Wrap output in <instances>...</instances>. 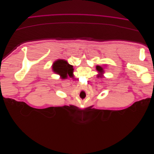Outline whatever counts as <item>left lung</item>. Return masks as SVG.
Here are the masks:
<instances>
[{
	"label": "left lung",
	"instance_id": "obj_1",
	"mask_svg": "<svg viewBox=\"0 0 154 154\" xmlns=\"http://www.w3.org/2000/svg\"><path fill=\"white\" fill-rule=\"evenodd\" d=\"M97 70L100 72V74L98 75V76H102V73L104 72V69L103 68L100 66H97Z\"/></svg>",
	"mask_w": 154,
	"mask_h": 154
}]
</instances>
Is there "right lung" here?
I'll return each instance as SVG.
<instances>
[{"instance_id":"1","label":"right lung","mask_w":154,"mask_h":154,"mask_svg":"<svg viewBox=\"0 0 154 154\" xmlns=\"http://www.w3.org/2000/svg\"><path fill=\"white\" fill-rule=\"evenodd\" d=\"M72 66L68 62L63 60H57L53 65V69L54 72L60 75L63 79H65L68 76L72 75Z\"/></svg>"}]
</instances>
